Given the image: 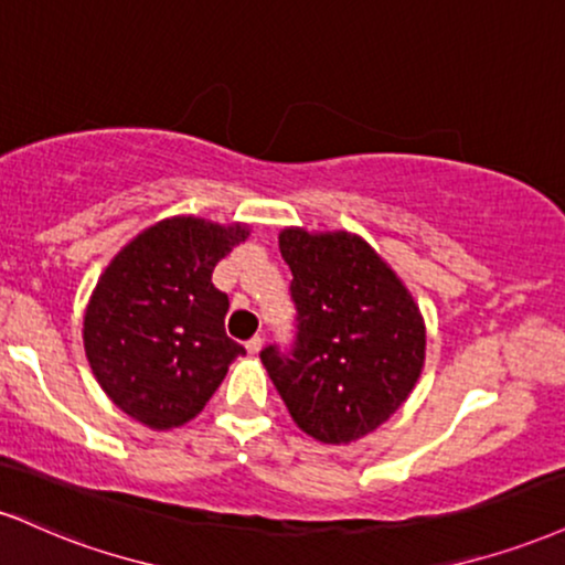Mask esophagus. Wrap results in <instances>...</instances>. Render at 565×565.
Instances as JSON below:
<instances>
[{"label":"esophagus","mask_w":565,"mask_h":565,"mask_svg":"<svg viewBox=\"0 0 565 565\" xmlns=\"http://www.w3.org/2000/svg\"><path fill=\"white\" fill-rule=\"evenodd\" d=\"M244 348H247L249 355H257V352L263 350V337H253L247 344H244Z\"/></svg>","instance_id":"34e87169"}]
</instances>
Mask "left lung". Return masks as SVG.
I'll use <instances>...</instances> for the list:
<instances>
[{
	"label": "left lung",
	"instance_id": "obj_1",
	"mask_svg": "<svg viewBox=\"0 0 565 565\" xmlns=\"http://www.w3.org/2000/svg\"><path fill=\"white\" fill-rule=\"evenodd\" d=\"M295 348L260 360L289 416L323 445H350L399 411L426 358V326L399 276L350 231L284 228Z\"/></svg>",
	"mask_w": 565,
	"mask_h": 565
}]
</instances>
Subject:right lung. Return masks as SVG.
I'll return each instance as SVG.
<instances>
[{
	"label": "right lung",
	"instance_id": "add662e5",
	"mask_svg": "<svg viewBox=\"0 0 565 565\" xmlns=\"http://www.w3.org/2000/svg\"><path fill=\"white\" fill-rule=\"evenodd\" d=\"M247 236L244 223L166 217L99 276L84 316L88 365L107 397L149 429L192 420L244 355L226 337L228 297L213 287V268Z\"/></svg>",
	"mask_w": 565,
	"mask_h": 565
}]
</instances>
